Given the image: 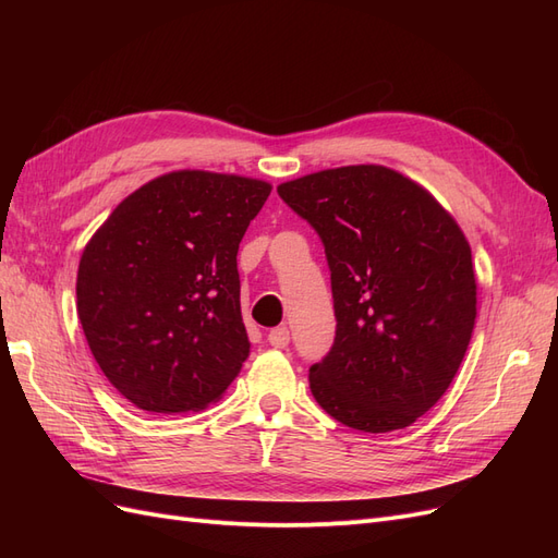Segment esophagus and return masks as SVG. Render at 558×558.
I'll return each mask as SVG.
<instances>
[{"instance_id": "obj_1", "label": "esophagus", "mask_w": 558, "mask_h": 558, "mask_svg": "<svg viewBox=\"0 0 558 558\" xmlns=\"http://www.w3.org/2000/svg\"><path fill=\"white\" fill-rule=\"evenodd\" d=\"M267 342L272 344L275 349H283V347H289V342H291V332H289V328H286V326L272 328V330L267 332Z\"/></svg>"}]
</instances>
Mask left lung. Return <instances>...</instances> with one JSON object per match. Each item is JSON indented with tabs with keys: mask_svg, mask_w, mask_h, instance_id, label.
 I'll list each match as a JSON object with an SVG mask.
<instances>
[{
	"mask_svg": "<svg viewBox=\"0 0 558 558\" xmlns=\"http://www.w3.org/2000/svg\"><path fill=\"white\" fill-rule=\"evenodd\" d=\"M318 232L330 265L335 344L312 365L316 402L363 433L412 426L459 373L477 279L456 218L384 165H347L277 185Z\"/></svg>",
	"mask_w": 558,
	"mask_h": 558,
	"instance_id": "obj_1",
	"label": "left lung"
}]
</instances>
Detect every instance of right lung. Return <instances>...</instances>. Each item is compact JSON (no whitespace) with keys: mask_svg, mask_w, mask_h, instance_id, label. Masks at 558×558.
Instances as JSON below:
<instances>
[{"mask_svg":"<svg viewBox=\"0 0 558 558\" xmlns=\"http://www.w3.org/2000/svg\"><path fill=\"white\" fill-rule=\"evenodd\" d=\"M272 183L174 170L144 183L81 253L76 312L109 384L134 408L185 414L248 359L238 251Z\"/></svg>","mask_w":558,"mask_h":558,"instance_id":"obj_1","label":"right lung"}]
</instances>
